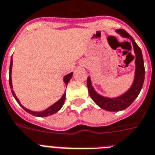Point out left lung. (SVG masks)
<instances>
[{
	"mask_svg": "<svg viewBox=\"0 0 155 155\" xmlns=\"http://www.w3.org/2000/svg\"><path fill=\"white\" fill-rule=\"evenodd\" d=\"M116 33H118L123 38H127L131 40L134 51L135 54V72H134V79L131 86L129 90L125 91L124 94L117 97L109 98V97L103 96L94 90V86H92L91 77L87 78V87H88L89 94L92 98L95 104L101 108L109 111H120L126 109L133 104V102L138 96L143 86L144 79H145V67H144V61L142 57L141 48L134 41L133 37L128 34L123 29L116 30Z\"/></svg>",
	"mask_w": 155,
	"mask_h": 155,
	"instance_id": "1",
	"label": "left lung"
}]
</instances>
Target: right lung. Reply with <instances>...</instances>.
Returning a JSON list of instances; mask_svg holds the SVG:
<instances>
[{"label":"right lung","mask_w":155,"mask_h":155,"mask_svg":"<svg viewBox=\"0 0 155 155\" xmlns=\"http://www.w3.org/2000/svg\"><path fill=\"white\" fill-rule=\"evenodd\" d=\"M12 66H13V60H12L11 57V61H10V66H9V86H10V88H11V91H12V94L14 95V99H16V101L18 102V104L20 105V106L22 107V108L26 111V112H28V113L31 114L33 116H38V117H45V116H51V115H53V114L56 113L57 111H59L61 109V107H63V104H64V102L65 100V93H64L61 98L59 99L58 101L56 102L55 104H53L51 106L48 107V108L44 109L43 111H31V110H30V109L26 108L25 107H23L21 104L20 101H19V99H18V97L16 96V94L14 93V91H13V85H12V78H11V73H12ZM72 77H73V73H70V74H67L64 77V82L65 83V85H68L69 83V81H70V79L72 78Z\"/></svg>","instance_id":"right-lung-1"}]
</instances>
